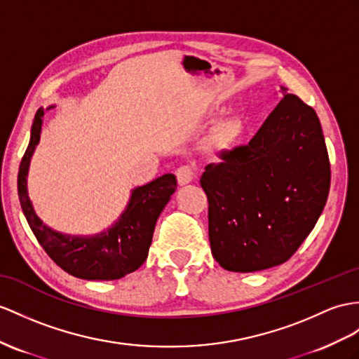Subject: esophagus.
<instances>
[{"mask_svg": "<svg viewBox=\"0 0 359 359\" xmlns=\"http://www.w3.org/2000/svg\"><path fill=\"white\" fill-rule=\"evenodd\" d=\"M175 175H177L180 186L189 184V182L195 178V168L191 164H181L180 168L175 170Z\"/></svg>", "mask_w": 359, "mask_h": 359, "instance_id": "obj_1", "label": "esophagus"}]
</instances>
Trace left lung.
<instances>
[{"label": "left lung", "instance_id": "obj_1", "mask_svg": "<svg viewBox=\"0 0 359 359\" xmlns=\"http://www.w3.org/2000/svg\"><path fill=\"white\" fill-rule=\"evenodd\" d=\"M282 93L250 143L219 152L221 163L201 177L210 248L226 271L285 264L326 205L330 163L318 116L285 86Z\"/></svg>", "mask_w": 359, "mask_h": 359}]
</instances>
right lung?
Listing matches in <instances>:
<instances>
[{
	"label": "right lung",
	"mask_w": 359,
	"mask_h": 359,
	"mask_svg": "<svg viewBox=\"0 0 359 359\" xmlns=\"http://www.w3.org/2000/svg\"><path fill=\"white\" fill-rule=\"evenodd\" d=\"M55 107H48L51 109ZM43 109L34 114L30 143L18 172V195L33 234L43 251L65 273L85 280H117L144 264L152 243L155 224L177 190V178L165 173L133 190L125 212L107 231L95 236H69L51 230L34 213L27 194V173L34 147L41 138Z\"/></svg>",
	"instance_id": "right-lung-1"
}]
</instances>
